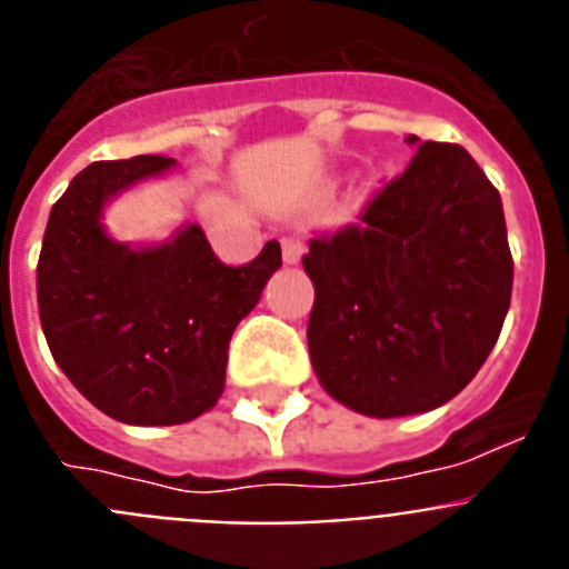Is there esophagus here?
Listing matches in <instances>:
<instances>
[{
  "mask_svg": "<svg viewBox=\"0 0 569 569\" xmlns=\"http://www.w3.org/2000/svg\"><path fill=\"white\" fill-rule=\"evenodd\" d=\"M301 256H305V241L299 236L281 239V259H284V264H299Z\"/></svg>",
  "mask_w": 569,
  "mask_h": 569,
  "instance_id": "1",
  "label": "esophagus"
}]
</instances>
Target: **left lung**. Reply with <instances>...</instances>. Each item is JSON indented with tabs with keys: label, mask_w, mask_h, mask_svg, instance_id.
<instances>
[{
	"label": "left lung",
	"mask_w": 569,
	"mask_h": 569,
	"mask_svg": "<svg viewBox=\"0 0 569 569\" xmlns=\"http://www.w3.org/2000/svg\"><path fill=\"white\" fill-rule=\"evenodd\" d=\"M361 213L310 241V361L321 387L373 419L459 396L499 339L512 256L499 190L461 144L421 142Z\"/></svg>",
	"instance_id": "8db88e82"
}]
</instances>
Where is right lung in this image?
<instances>
[{
	"mask_svg": "<svg viewBox=\"0 0 569 569\" xmlns=\"http://www.w3.org/2000/svg\"><path fill=\"white\" fill-rule=\"evenodd\" d=\"M173 168L168 156L88 164L50 210L39 253L50 353L90 405L124 425H184L208 413L224 390L236 325L281 268L279 241L228 268L190 222L156 244L116 241L104 208Z\"/></svg>",
	"mask_w": 569,
	"mask_h": 569,
	"instance_id": "add662e5",
	"label": "right lung"
}]
</instances>
